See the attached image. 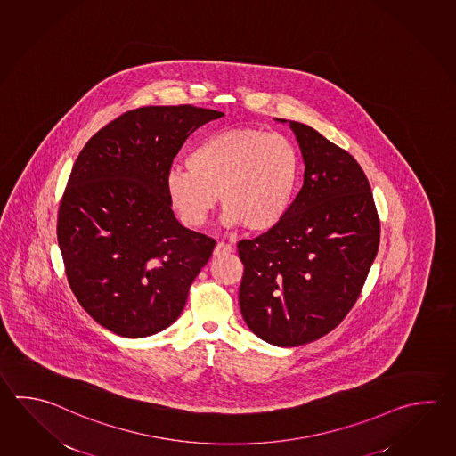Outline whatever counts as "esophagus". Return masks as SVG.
Segmentation results:
<instances>
[{"label": "esophagus", "mask_w": 456, "mask_h": 456, "mask_svg": "<svg viewBox=\"0 0 456 456\" xmlns=\"http://www.w3.org/2000/svg\"><path fill=\"white\" fill-rule=\"evenodd\" d=\"M232 245H229V243L219 242L217 245H216V248H214V256H224V255H229V253H232Z\"/></svg>", "instance_id": "obj_1"}]
</instances>
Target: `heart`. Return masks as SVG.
<instances>
[{"mask_svg": "<svg viewBox=\"0 0 456 456\" xmlns=\"http://www.w3.org/2000/svg\"><path fill=\"white\" fill-rule=\"evenodd\" d=\"M298 174L297 149L284 134L231 128L195 144L186 167L170 168L166 191L188 227L203 225L219 196L224 224L263 232L288 213Z\"/></svg>", "mask_w": 456, "mask_h": 456, "instance_id": "b5f03b06", "label": "heart"}]
</instances>
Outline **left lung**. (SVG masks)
Segmentation results:
<instances>
[{
	"label": "left lung",
	"instance_id": "left-lung-1",
	"mask_svg": "<svg viewBox=\"0 0 456 456\" xmlns=\"http://www.w3.org/2000/svg\"><path fill=\"white\" fill-rule=\"evenodd\" d=\"M294 131L304 185L282 221L240 240L243 320L266 343L294 347L335 330L361 296L380 242L369 180L357 160L312 126Z\"/></svg>",
	"mask_w": 456,
	"mask_h": 456
}]
</instances>
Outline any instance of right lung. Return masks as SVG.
Masks as SVG:
<instances>
[{
  "label": "right lung",
  "mask_w": 456,
  "mask_h": 456,
  "mask_svg": "<svg viewBox=\"0 0 456 456\" xmlns=\"http://www.w3.org/2000/svg\"><path fill=\"white\" fill-rule=\"evenodd\" d=\"M223 112L141 107L86 142L58 211L69 288L94 320L123 338L177 320L216 240L178 223L166 175L186 138Z\"/></svg>",
  "instance_id": "1"
}]
</instances>
